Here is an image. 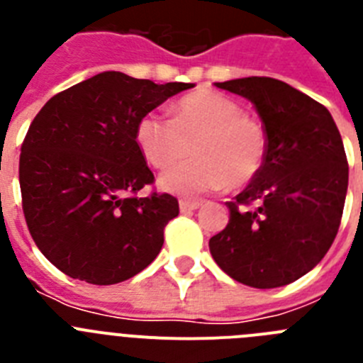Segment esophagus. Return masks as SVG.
<instances>
[{
  "label": "esophagus",
  "instance_id": "esophagus-1",
  "mask_svg": "<svg viewBox=\"0 0 363 363\" xmlns=\"http://www.w3.org/2000/svg\"><path fill=\"white\" fill-rule=\"evenodd\" d=\"M200 201L198 200H179V211L182 213H192V211H196L200 207Z\"/></svg>",
  "mask_w": 363,
  "mask_h": 363
}]
</instances>
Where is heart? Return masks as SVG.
Returning <instances> with one entry per match:
<instances>
[{
	"mask_svg": "<svg viewBox=\"0 0 363 363\" xmlns=\"http://www.w3.org/2000/svg\"><path fill=\"white\" fill-rule=\"evenodd\" d=\"M136 143L154 169H165L194 152L196 158L167 169L158 184L163 191L196 198L227 185H249L267 160L269 140L264 125L243 114V107L213 91L182 98L172 120L147 112L136 123Z\"/></svg>",
	"mask_w": 363,
	"mask_h": 363,
	"instance_id": "heart-1",
	"label": "heart"
}]
</instances>
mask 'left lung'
Returning <instances> with one entry per match:
<instances>
[{"label":"left lung","instance_id":"obj_1","mask_svg":"<svg viewBox=\"0 0 363 363\" xmlns=\"http://www.w3.org/2000/svg\"><path fill=\"white\" fill-rule=\"evenodd\" d=\"M255 105L269 140L264 169L227 201L229 223L209 240L214 262L256 289L298 280L325 256L338 233L349 165L331 112L274 78L216 83Z\"/></svg>","mask_w":363,"mask_h":363}]
</instances>
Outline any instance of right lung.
Wrapping results in <instances>:
<instances>
[{
  "mask_svg": "<svg viewBox=\"0 0 363 363\" xmlns=\"http://www.w3.org/2000/svg\"><path fill=\"white\" fill-rule=\"evenodd\" d=\"M192 83L156 85L123 72L96 74L43 105L19 154V187L38 249L67 277L94 285L129 280L160 255L178 216L136 143L138 120Z\"/></svg>",
  "mask_w": 363,
  "mask_h": 363,
  "instance_id": "obj_1",
  "label": "right lung"
}]
</instances>
